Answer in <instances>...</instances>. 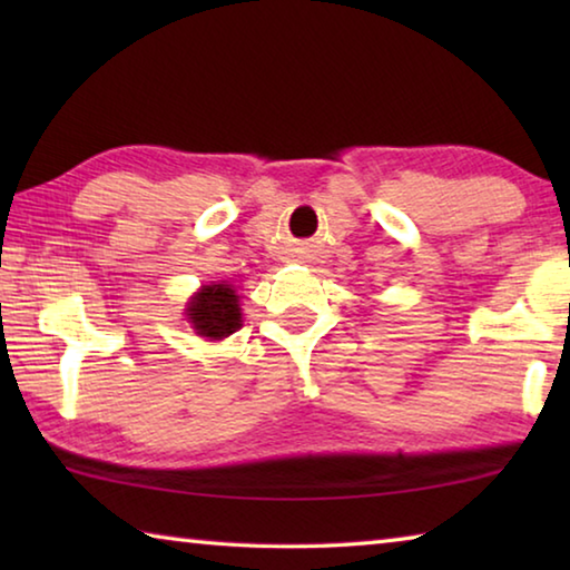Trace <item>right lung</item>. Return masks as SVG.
Listing matches in <instances>:
<instances>
[{"label":"right lung","instance_id":"1","mask_svg":"<svg viewBox=\"0 0 570 570\" xmlns=\"http://www.w3.org/2000/svg\"><path fill=\"white\" fill-rule=\"evenodd\" d=\"M188 320L200 336L208 340H224L240 326L238 296L228 284L204 286L193 296L188 306Z\"/></svg>","mask_w":570,"mask_h":570}]
</instances>
